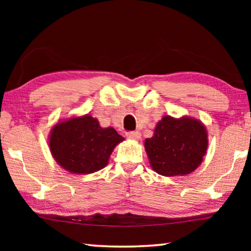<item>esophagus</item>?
Returning a JSON list of instances; mask_svg holds the SVG:
<instances>
[{
    "label": "esophagus",
    "instance_id": "esophagus-1",
    "mask_svg": "<svg viewBox=\"0 0 251 251\" xmlns=\"http://www.w3.org/2000/svg\"><path fill=\"white\" fill-rule=\"evenodd\" d=\"M126 137L128 139H134V141H137V139L141 138V133L138 130L135 131H127Z\"/></svg>",
    "mask_w": 251,
    "mask_h": 251
}]
</instances>
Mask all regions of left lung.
I'll list each match as a JSON object with an SVG mask.
<instances>
[{
  "label": "left lung",
  "mask_w": 251,
  "mask_h": 251,
  "mask_svg": "<svg viewBox=\"0 0 251 251\" xmlns=\"http://www.w3.org/2000/svg\"><path fill=\"white\" fill-rule=\"evenodd\" d=\"M207 145L205 127L188 117H164L157 124L154 136L145 141L152 169L167 177L194 172L202 161Z\"/></svg>",
  "instance_id": "left-lung-1"
}]
</instances>
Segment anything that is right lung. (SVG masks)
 Returning a JSON list of instances; mask_svg holds the SVG:
<instances>
[{
  "mask_svg": "<svg viewBox=\"0 0 251 251\" xmlns=\"http://www.w3.org/2000/svg\"><path fill=\"white\" fill-rule=\"evenodd\" d=\"M122 136L113 127L101 128L90 115L58 123L50 136L55 160L73 174H91L104 168Z\"/></svg>",
  "mask_w": 251,
  "mask_h": 251,
  "instance_id": "add662e5",
  "label": "right lung"
}]
</instances>
